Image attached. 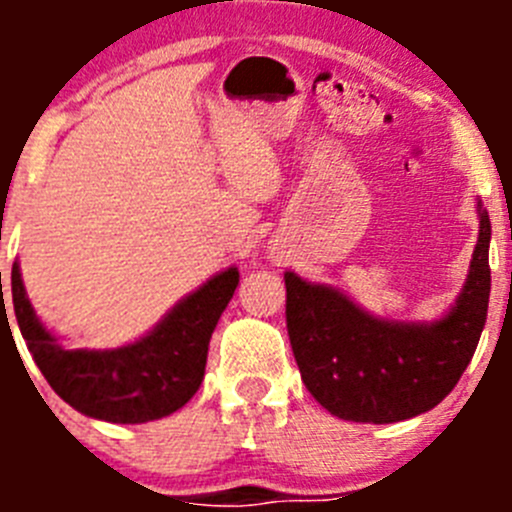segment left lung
I'll return each mask as SVG.
<instances>
[{
	"mask_svg": "<svg viewBox=\"0 0 512 512\" xmlns=\"http://www.w3.org/2000/svg\"><path fill=\"white\" fill-rule=\"evenodd\" d=\"M479 238L467 282L443 318L400 323L374 318L328 284L295 271L287 284V333L302 382L330 415L354 423H397L436 408L469 366L490 302V215L477 202Z\"/></svg>",
	"mask_w": 512,
	"mask_h": 512,
	"instance_id": "1",
	"label": "left lung"
}]
</instances>
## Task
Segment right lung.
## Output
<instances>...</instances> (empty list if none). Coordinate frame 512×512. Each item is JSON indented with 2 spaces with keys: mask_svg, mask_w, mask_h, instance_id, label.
<instances>
[{
  "mask_svg": "<svg viewBox=\"0 0 512 512\" xmlns=\"http://www.w3.org/2000/svg\"><path fill=\"white\" fill-rule=\"evenodd\" d=\"M235 287L238 269L230 266L171 307L166 318L135 343L87 351L63 346L45 330L25 295L20 266L17 261L12 266V305L27 351L63 402L107 423H148L176 413L192 400L205 379L212 330ZM2 318H7L4 300Z\"/></svg>",
  "mask_w": 512,
  "mask_h": 512,
  "instance_id": "1",
  "label": "right lung"
}]
</instances>
